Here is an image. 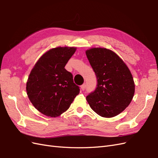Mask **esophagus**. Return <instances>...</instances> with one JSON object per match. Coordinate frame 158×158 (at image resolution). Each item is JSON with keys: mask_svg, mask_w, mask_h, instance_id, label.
<instances>
[{"mask_svg": "<svg viewBox=\"0 0 158 158\" xmlns=\"http://www.w3.org/2000/svg\"><path fill=\"white\" fill-rule=\"evenodd\" d=\"M85 88H86V85H85V84H83V85H81V89L82 91H84Z\"/></svg>", "mask_w": 158, "mask_h": 158, "instance_id": "esophagus-1", "label": "esophagus"}]
</instances>
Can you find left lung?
I'll return each instance as SVG.
<instances>
[{"mask_svg": "<svg viewBox=\"0 0 158 158\" xmlns=\"http://www.w3.org/2000/svg\"><path fill=\"white\" fill-rule=\"evenodd\" d=\"M86 55L97 79V87L86 97L89 105L105 118L119 114L130 105L134 94L131 72L110 49L93 48L87 49Z\"/></svg>", "mask_w": 158, "mask_h": 158, "instance_id": "obj_1", "label": "left lung"}]
</instances>
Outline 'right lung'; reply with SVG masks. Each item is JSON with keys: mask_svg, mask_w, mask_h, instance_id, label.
<instances>
[{"mask_svg": "<svg viewBox=\"0 0 158 158\" xmlns=\"http://www.w3.org/2000/svg\"><path fill=\"white\" fill-rule=\"evenodd\" d=\"M75 47H57L40 57L29 75L26 92L31 104L44 115L57 117L69 109L79 87L65 69Z\"/></svg>", "mask_w": 158, "mask_h": 158, "instance_id": "obj_1", "label": "right lung"}]
</instances>
